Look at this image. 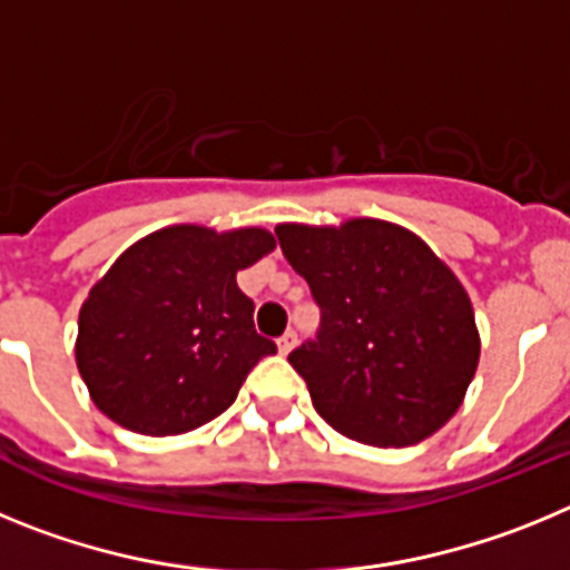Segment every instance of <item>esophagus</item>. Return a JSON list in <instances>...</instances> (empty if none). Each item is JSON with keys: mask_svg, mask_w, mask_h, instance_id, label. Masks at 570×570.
Segmentation results:
<instances>
[{"mask_svg": "<svg viewBox=\"0 0 570 570\" xmlns=\"http://www.w3.org/2000/svg\"><path fill=\"white\" fill-rule=\"evenodd\" d=\"M296 345V331H285V334L276 340V347H279V354H291Z\"/></svg>", "mask_w": 570, "mask_h": 570, "instance_id": "esophagus-1", "label": "esophagus"}]
</instances>
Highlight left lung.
Returning <instances> with one entry per match:
<instances>
[{"mask_svg":"<svg viewBox=\"0 0 570 570\" xmlns=\"http://www.w3.org/2000/svg\"><path fill=\"white\" fill-rule=\"evenodd\" d=\"M276 239L322 311L316 340L288 356L316 414L376 448L436 434L480 362V331L454 271L420 236L382 219L285 223Z\"/></svg>","mask_w":570,"mask_h":570,"instance_id":"1","label":"left lung"}]
</instances>
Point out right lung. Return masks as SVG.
<instances>
[{
  "label": "right lung",
  "mask_w": 570,
  "mask_h": 570,
  "mask_svg": "<svg viewBox=\"0 0 570 570\" xmlns=\"http://www.w3.org/2000/svg\"><path fill=\"white\" fill-rule=\"evenodd\" d=\"M276 248L265 228L170 225L134 242L79 311L77 367L94 405L145 436L185 434L234 405L276 345L236 274Z\"/></svg>",
  "instance_id": "add662e5"
}]
</instances>
